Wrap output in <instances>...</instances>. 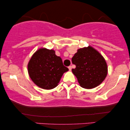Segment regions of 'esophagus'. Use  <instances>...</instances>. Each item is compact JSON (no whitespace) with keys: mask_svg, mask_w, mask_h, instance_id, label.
Segmentation results:
<instances>
[{"mask_svg":"<svg viewBox=\"0 0 130 130\" xmlns=\"http://www.w3.org/2000/svg\"><path fill=\"white\" fill-rule=\"evenodd\" d=\"M72 66H69V70H70V71L72 70Z\"/></svg>","mask_w":130,"mask_h":130,"instance_id":"obj_1","label":"esophagus"}]
</instances>
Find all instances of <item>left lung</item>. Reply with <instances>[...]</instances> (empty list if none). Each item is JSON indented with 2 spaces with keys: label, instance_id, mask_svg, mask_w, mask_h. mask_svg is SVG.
Segmentation results:
<instances>
[{
  "label": "left lung",
  "instance_id": "left-lung-1",
  "mask_svg": "<svg viewBox=\"0 0 130 130\" xmlns=\"http://www.w3.org/2000/svg\"><path fill=\"white\" fill-rule=\"evenodd\" d=\"M72 61L76 65V68L72 70L73 73L83 88H95L107 75L108 67L104 58L90 46L78 50Z\"/></svg>",
  "mask_w": 130,
  "mask_h": 130
}]
</instances>
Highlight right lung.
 <instances>
[{"label":"right lung","mask_w":130,"mask_h":130,"mask_svg":"<svg viewBox=\"0 0 130 130\" xmlns=\"http://www.w3.org/2000/svg\"><path fill=\"white\" fill-rule=\"evenodd\" d=\"M28 73L37 86L51 89L57 86L64 73L69 69L53 50L41 48L35 52L28 64Z\"/></svg>","instance_id":"add662e5"}]
</instances>
